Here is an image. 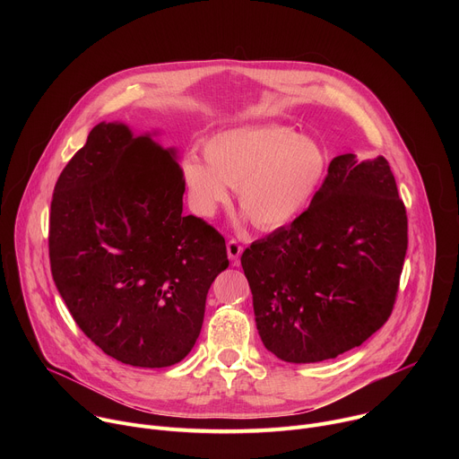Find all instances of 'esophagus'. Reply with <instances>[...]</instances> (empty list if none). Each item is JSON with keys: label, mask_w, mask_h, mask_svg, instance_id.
<instances>
[{"label": "esophagus", "mask_w": 459, "mask_h": 459, "mask_svg": "<svg viewBox=\"0 0 459 459\" xmlns=\"http://www.w3.org/2000/svg\"><path fill=\"white\" fill-rule=\"evenodd\" d=\"M241 252H243V245H241L239 241L230 239V241L227 243V254H229V257L234 261V264H236V261L239 259Z\"/></svg>", "instance_id": "esophagus-1"}]
</instances>
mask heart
<instances>
[{"label":"heart","instance_id":"1","mask_svg":"<svg viewBox=\"0 0 459 459\" xmlns=\"http://www.w3.org/2000/svg\"><path fill=\"white\" fill-rule=\"evenodd\" d=\"M204 152L209 166L198 158H186L181 165L195 212L212 216L229 204V186H234L243 212L264 230L294 221L329 172L323 145L285 125L225 130L205 143Z\"/></svg>","mask_w":459,"mask_h":459}]
</instances>
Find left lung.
<instances>
[{
    "label": "left lung",
    "instance_id": "left-lung-1",
    "mask_svg": "<svg viewBox=\"0 0 459 459\" xmlns=\"http://www.w3.org/2000/svg\"><path fill=\"white\" fill-rule=\"evenodd\" d=\"M407 232L388 161L334 158L312 204L241 254L267 351L316 363L367 342L394 308Z\"/></svg>",
    "mask_w": 459,
    "mask_h": 459
}]
</instances>
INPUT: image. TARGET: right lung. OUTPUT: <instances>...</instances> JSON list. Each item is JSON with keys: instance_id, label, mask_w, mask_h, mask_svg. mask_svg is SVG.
<instances>
[{"instance_id": "right-lung-1", "label": "right lung", "mask_w": 459, "mask_h": 459, "mask_svg": "<svg viewBox=\"0 0 459 459\" xmlns=\"http://www.w3.org/2000/svg\"><path fill=\"white\" fill-rule=\"evenodd\" d=\"M174 152L121 123H100L61 170L50 204L54 283L83 334L133 367L181 361L205 299L229 267L225 238L183 216Z\"/></svg>"}]
</instances>
